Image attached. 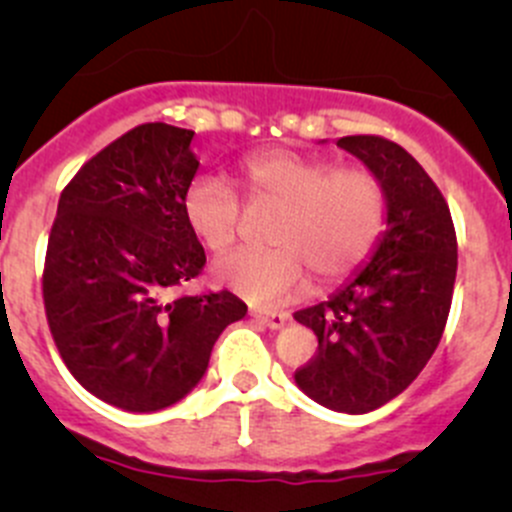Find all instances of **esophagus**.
<instances>
[{"mask_svg":"<svg viewBox=\"0 0 512 512\" xmlns=\"http://www.w3.org/2000/svg\"><path fill=\"white\" fill-rule=\"evenodd\" d=\"M250 314L257 319V322H262L265 327H270V329H282L289 319L285 312H265V309H252Z\"/></svg>","mask_w":512,"mask_h":512,"instance_id":"34e87169","label":"esophagus"}]
</instances>
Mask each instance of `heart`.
<instances>
[{"label":"heart","mask_w":512,"mask_h":512,"mask_svg":"<svg viewBox=\"0 0 512 512\" xmlns=\"http://www.w3.org/2000/svg\"><path fill=\"white\" fill-rule=\"evenodd\" d=\"M240 180L257 208H277L270 250H240L223 257L213 275L252 304H280L307 282L319 285L354 272L374 250L386 215L379 175L361 165H334L319 156L265 151L240 163ZM190 232L210 252L237 240L242 205L225 178L203 173L183 195Z\"/></svg>","instance_id":"heart-1"}]
</instances>
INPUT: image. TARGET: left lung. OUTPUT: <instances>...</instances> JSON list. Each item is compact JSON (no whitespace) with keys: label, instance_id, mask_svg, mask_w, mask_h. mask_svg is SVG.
I'll return each instance as SVG.
<instances>
[{"label":"left lung","instance_id":"left-lung-1","mask_svg":"<svg viewBox=\"0 0 512 512\" xmlns=\"http://www.w3.org/2000/svg\"><path fill=\"white\" fill-rule=\"evenodd\" d=\"M337 146L379 175L386 230L327 302L294 312L319 339L294 384L324 409L369 414L396 399L441 342L456 282V230L441 190L404 148L379 136H344Z\"/></svg>","mask_w":512,"mask_h":512}]
</instances>
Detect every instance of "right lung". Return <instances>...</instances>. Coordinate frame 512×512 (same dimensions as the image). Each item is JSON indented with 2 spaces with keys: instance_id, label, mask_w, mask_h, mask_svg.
<instances>
[{
  "instance_id": "right-lung-1",
  "label": "right lung",
  "mask_w": 512,
  "mask_h": 512,
  "mask_svg": "<svg viewBox=\"0 0 512 512\" xmlns=\"http://www.w3.org/2000/svg\"><path fill=\"white\" fill-rule=\"evenodd\" d=\"M195 131L143 123L103 148L59 198L44 307L61 359L86 391L133 414L168 409L208 371L232 292L168 299L198 277L205 250L183 215L200 168Z\"/></svg>"
}]
</instances>
